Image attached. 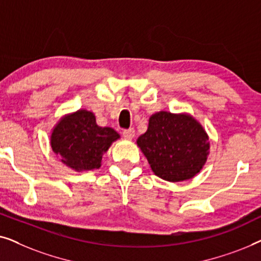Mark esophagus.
Masks as SVG:
<instances>
[{"instance_id": "esophagus-1", "label": "esophagus", "mask_w": 261, "mask_h": 261, "mask_svg": "<svg viewBox=\"0 0 261 261\" xmlns=\"http://www.w3.org/2000/svg\"><path fill=\"white\" fill-rule=\"evenodd\" d=\"M122 135H123V138H126V139H133L134 135H135L134 128H129V129H124L122 132Z\"/></svg>"}]
</instances>
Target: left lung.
<instances>
[{
	"mask_svg": "<svg viewBox=\"0 0 261 261\" xmlns=\"http://www.w3.org/2000/svg\"><path fill=\"white\" fill-rule=\"evenodd\" d=\"M137 145L155 176L172 183L199 173L210 148L208 134L194 116L170 112L153 114Z\"/></svg>",
	"mask_w": 261,
	"mask_h": 261,
	"instance_id": "8db88e82",
	"label": "left lung"
}]
</instances>
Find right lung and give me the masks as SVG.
<instances>
[{
    "label": "right lung",
    "instance_id": "obj_1",
    "mask_svg": "<svg viewBox=\"0 0 261 261\" xmlns=\"http://www.w3.org/2000/svg\"><path fill=\"white\" fill-rule=\"evenodd\" d=\"M120 134L99 127L95 114L85 109L63 116L52 129L49 144L64 165L77 172L99 169L102 156Z\"/></svg>",
    "mask_w": 261,
    "mask_h": 261
}]
</instances>
